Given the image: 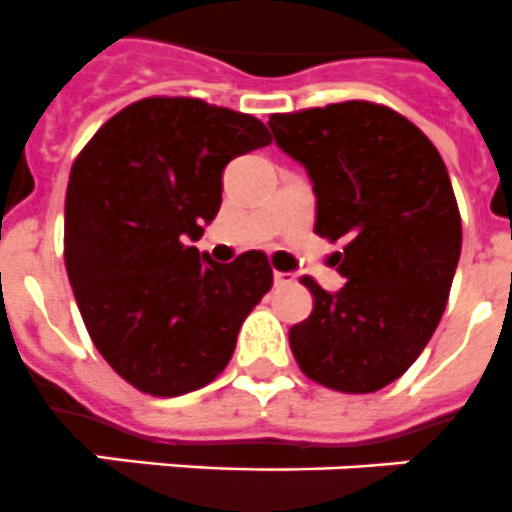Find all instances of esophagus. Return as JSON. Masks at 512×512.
Returning <instances> with one entry per match:
<instances>
[{"instance_id":"1","label":"esophagus","mask_w":512,"mask_h":512,"mask_svg":"<svg viewBox=\"0 0 512 512\" xmlns=\"http://www.w3.org/2000/svg\"><path fill=\"white\" fill-rule=\"evenodd\" d=\"M294 281H297L294 273H284V270H276V273H273V284H276L278 289H281V286H292Z\"/></svg>"}]
</instances>
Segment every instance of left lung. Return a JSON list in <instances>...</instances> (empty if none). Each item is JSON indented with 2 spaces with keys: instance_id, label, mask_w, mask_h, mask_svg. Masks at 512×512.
<instances>
[{
  "instance_id": "obj_1",
  "label": "left lung",
  "mask_w": 512,
  "mask_h": 512,
  "mask_svg": "<svg viewBox=\"0 0 512 512\" xmlns=\"http://www.w3.org/2000/svg\"><path fill=\"white\" fill-rule=\"evenodd\" d=\"M315 191V234L344 242L336 294L305 276L310 318L289 328L299 368L347 394L384 389L415 363L442 321L463 226L442 155L421 128L373 102L270 115Z\"/></svg>"
}]
</instances>
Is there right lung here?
I'll return each mask as SVG.
<instances>
[{"label": "right lung", "mask_w": 512, "mask_h": 512, "mask_svg": "<svg viewBox=\"0 0 512 512\" xmlns=\"http://www.w3.org/2000/svg\"><path fill=\"white\" fill-rule=\"evenodd\" d=\"M270 144L252 115L194 97H149L99 128L70 168L65 268L91 342L139 392L178 397L234 355L273 286L265 252L213 263L189 247L220 210V176Z\"/></svg>", "instance_id": "1"}]
</instances>
